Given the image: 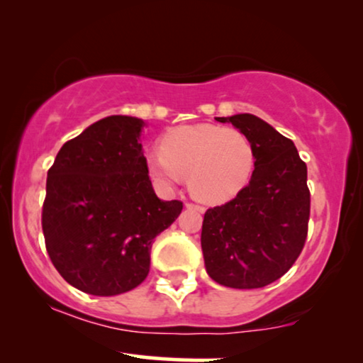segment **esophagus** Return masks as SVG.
I'll return each instance as SVG.
<instances>
[{"label":"esophagus","instance_id":"esophagus-1","mask_svg":"<svg viewBox=\"0 0 363 363\" xmlns=\"http://www.w3.org/2000/svg\"><path fill=\"white\" fill-rule=\"evenodd\" d=\"M185 206L190 208V210H196V211H200V213L205 211V208L200 206V205H195V203H185Z\"/></svg>","mask_w":363,"mask_h":363}]
</instances>
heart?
Instances as JSON below:
<instances>
[{
	"label": "heart",
	"instance_id": "1",
	"mask_svg": "<svg viewBox=\"0 0 363 363\" xmlns=\"http://www.w3.org/2000/svg\"><path fill=\"white\" fill-rule=\"evenodd\" d=\"M255 148L238 128L193 123L168 130L160 150L145 155L148 177L162 190H172L183 177L198 200L223 203L235 198L255 172Z\"/></svg>",
	"mask_w": 363,
	"mask_h": 363
}]
</instances>
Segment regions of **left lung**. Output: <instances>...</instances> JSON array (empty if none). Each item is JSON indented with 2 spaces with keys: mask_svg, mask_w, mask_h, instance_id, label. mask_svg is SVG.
<instances>
[{
  "mask_svg": "<svg viewBox=\"0 0 363 363\" xmlns=\"http://www.w3.org/2000/svg\"><path fill=\"white\" fill-rule=\"evenodd\" d=\"M255 148L251 180L231 201L210 208L201 228L208 276L233 289H257L284 276L307 238L311 193L294 142L252 116L216 117Z\"/></svg>",
  "mask_w": 363,
  "mask_h": 363,
  "instance_id": "1",
  "label": "left lung"
}]
</instances>
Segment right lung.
I'll return each instance as SVG.
<instances>
[{
	"mask_svg": "<svg viewBox=\"0 0 363 363\" xmlns=\"http://www.w3.org/2000/svg\"><path fill=\"white\" fill-rule=\"evenodd\" d=\"M145 122L111 116L64 143L48 172L43 233L54 267L92 296L142 284L152 242L183 210L153 191L142 152Z\"/></svg>",
	"mask_w": 363,
	"mask_h": 363,
	"instance_id": "right-lung-1",
	"label": "right lung"
}]
</instances>
